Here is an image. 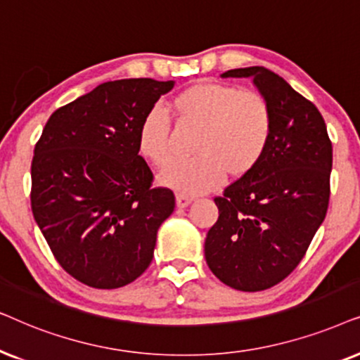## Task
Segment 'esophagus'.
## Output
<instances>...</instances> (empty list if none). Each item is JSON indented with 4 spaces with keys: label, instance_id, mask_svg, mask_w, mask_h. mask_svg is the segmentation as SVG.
Here are the masks:
<instances>
[{
    "label": "esophagus",
    "instance_id": "1",
    "mask_svg": "<svg viewBox=\"0 0 360 360\" xmlns=\"http://www.w3.org/2000/svg\"><path fill=\"white\" fill-rule=\"evenodd\" d=\"M193 200H194V198H191V195H186V194H177L176 195V204H177V207H181V209L188 207V205L193 202Z\"/></svg>",
    "mask_w": 360,
    "mask_h": 360
}]
</instances>
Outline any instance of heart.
I'll use <instances>...</instances> for the list:
<instances>
[{
    "mask_svg": "<svg viewBox=\"0 0 360 360\" xmlns=\"http://www.w3.org/2000/svg\"><path fill=\"white\" fill-rule=\"evenodd\" d=\"M177 122L199 124L194 158L162 172L161 184L200 194L222 184L225 171L243 176L258 165L270 141L271 113L262 95L227 84H198L172 100ZM141 155L158 167L171 162L172 133L165 110L153 107L138 128Z\"/></svg>",
    "mask_w": 360,
    "mask_h": 360,
    "instance_id": "b5f03b06",
    "label": "heart"
}]
</instances>
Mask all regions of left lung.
Masks as SVG:
<instances>
[{
	"label": "left lung",
	"instance_id": "obj_1",
	"mask_svg": "<svg viewBox=\"0 0 360 360\" xmlns=\"http://www.w3.org/2000/svg\"><path fill=\"white\" fill-rule=\"evenodd\" d=\"M222 77L253 80L270 108L271 135L258 165L214 199L219 219L205 238V262L230 288L262 291L298 266L323 224L333 145L319 110L283 77L258 65Z\"/></svg>",
	"mask_w": 360,
	"mask_h": 360
}]
</instances>
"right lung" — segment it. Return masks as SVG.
I'll list each match as a JSON object with an SVG mask.
<instances>
[{
    "label": "right lung",
    "instance_id": "add662e5",
    "mask_svg": "<svg viewBox=\"0 0 360 360\" xmlns=\"http://www.w3.org/2000/svg\"><path fill=\"white\" fill-rule=\"evenodd\" d=\"M174 80L122 79L57 108L36 143L31 209L60 266L98 290L150 266L174 194L153 188L138 128Z\"/></svg>",
    "mask_w": 360,
    "mask_h": 360
}]
</instances>
